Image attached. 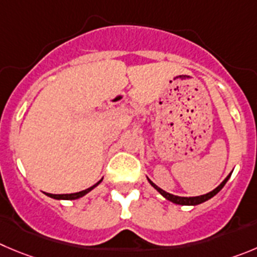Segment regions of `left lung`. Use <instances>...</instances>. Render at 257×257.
Instances as JSON below:
<instances>
[{"mask_svg": "<svg viewBox=\"0 0 257 257\" xmlns=\"http://www.w3.org/2000/svg\"><path fill=\"white\" fill-rule=\"evenodd\" d=\"M229 176H231V174H229L228 176H227L226 179H224V181H223V183L220 184V185L218 186V188H215L214 190L210 191V193L204 194V195H200V196H190V198H185V196L172 195V194L166 193V191H164V190H162V189L158 188V186L156 185V184H153L150 179H148V181H150L151 185H152L153 188H155L156 190L158 191V193L161 194L162 196H165V198H166L167 200L172 201V203H175V204H180V205H198V204H200V203H204V201H207L208 199L213 198V196H214L215 194H217L218 191H219L220 189L223 188V186L226 185V183H227V181H228Z\"/></svg>", "mask_w": 257, "mask_h": 257, "instance_id": "obj_1", "label": "left lung"}]
</instances>
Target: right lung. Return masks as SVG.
Returning a JSON list of instances; mask_svg holds the SVG:
<instances>
[{
	"instance_id": "1",
	"label": "right lung",
	"mask_w": 257,
	"mask_h": 257,
	"mask_svg": "<svg viewBox=\"0 0 257 257\" xmlns=\"http://www.w3.org/2000/svg\"><path fill=\"white\" fill-rule=\"evenodd\" d=\"M100 183H101V180H100L99 183H96L95 185L91 186V188L86 189V190H83V191H80V193H73V194H49V193H47V195L50 196V198H54V199H64V200H73V199H78V198H81V196L86 195V194H87L88 191L92 190V189L95 188V186L99 185Z\"/></svg>"
}]
</instances>
